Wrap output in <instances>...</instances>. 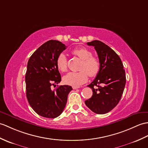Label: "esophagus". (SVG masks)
Instances as JSON below:
<instances>
[{"mask_svg": "<svg viewBox=\"0 0 148 148\" xmlns=\"http://www.w3.org/2000/svg\"><path fill=\"white\" fill-rule=\"evenodd\" d=\"M80 87H79V86H73V90H76V89H78V88H79Z\"/></svg>", "mask_w": 148, "mask_h": 148, "instance_id": "esophagus-1", "label": "esophagus"}]
</instances>
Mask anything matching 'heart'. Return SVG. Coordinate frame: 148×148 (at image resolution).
<instances>
[{"instance_id":"1","label":"heart","mask_w":148,"mask_h":148,"mask_svg":"<svg viewBox=\"0 0 148 148\" xmlns=\"http://www.w3.org/2000/svg\"><path fill=\"white\" fill-rule=\"evenodd\" d=\"M72 53L82 60L79 66L80 71L68 73L64 77L63 81L66 84L79 86L87 81L88 75L90 77L97 75L100 68V63L98 58L92 56L91 51L85 47H77L72 51ZM56 64L60 71L62 73L67 71V60L64 53L58 56Z\"/></svg>"}]
</instances>
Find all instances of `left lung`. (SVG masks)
I'll list each match as a JSON object with an SVG mask.
<instances>
[{"instance_id": "1", "label": "left lung", "mask_w": 148, "mask_h": 148, "mask_svg": "<svg viewBox=\"0 0 148 148\" xmlns=\"http://www.w3.org/2000/svg\"><path fill=\"white\" fill-rule=\"evenodd\" d=\"M87 44L95 47L100 68L94 81L88 86L92 89V96L85 101V104L95 113L105 114L121 100L126 83L125 70L121 58L106 44L99 40Z\"/></svg>"}]
</instances>
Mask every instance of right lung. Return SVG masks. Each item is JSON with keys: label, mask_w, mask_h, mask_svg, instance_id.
<instances>
[{"label": "right lung", "mask_w": 148, "mask_h": 148, "mask_svg": "<svg viewBox=\"0 0 148 148\" xmlns=\"http://www.w3.org/2000/svg\"><path fill=\"white\" fill-rule=\"evenodd\" d=\"M66 46L51 40L41 45L30 57L25 75L26 97L30 106L43 117L54 119L62 113L67 101L71 86H60L56 90L51 86L61 81L57 67L58 56Z\"/></svg>", "instance_id": "obj_1"}]
</instances>
